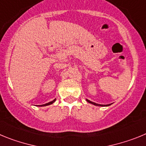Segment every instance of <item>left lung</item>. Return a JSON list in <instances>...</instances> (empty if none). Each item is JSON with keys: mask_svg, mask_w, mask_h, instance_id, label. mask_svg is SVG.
<instances>
[{"mask_svg": "<svg viewBox=\"0 0 146 146\" xmlns=\"http://www.w3.org/2000/svg\"><path fill=\"white\" fill-rule=\"evenodd\" d=\"M86 101L88 102V103H91V104H94V105H96V106H102V107H105V106H110V104H106V105H105V104H96V103H95V102H91L90 101V100H88V99H86Z\"/></svg>", "mask_w": 146, "mask_h": 146, "instance_id": "8db88e82", "label": "left lung"}]
</instances>
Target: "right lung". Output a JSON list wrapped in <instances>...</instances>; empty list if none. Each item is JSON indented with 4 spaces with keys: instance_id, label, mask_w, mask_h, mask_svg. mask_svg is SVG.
I'll use <instances>...</instances> for the list:
<instances>
[{
    "instance_id": "1",
    "label": "right lung",
    "mask_w": 146,
    "mask_h": 146,
    "mask_svg": "<svg viewBox=\"0 0 146 146\" xmlns=\"http://www.w3.org/2000/svg\"><path fill=\"white\" fill-rule=\"evenodd\" d=\"M55 99H54V100H52V102H50L47 103V104H42V105H39V106H41V107H42V106H47V105H50V104H52V103H53V102H55Z\"/></svg>"
}]
</instances>
